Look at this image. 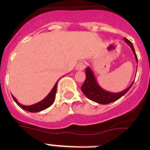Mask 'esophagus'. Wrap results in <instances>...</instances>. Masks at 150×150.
Here are the masks:
<instances>
[{"instance_id":"esophagus-1","label":"esophagus","mask_w":150,"mask_h":150,"mask_svg":"<svg viewBox=\"0 0 150 150\" xmlns=\"http://www.w3.org/2000/svg\"><path fill=\"white\" fill-rule=\"evenodd\" d=\"M86 66V62H84V61H81V62H79V63L77 64V66H76V69L78 70V71H83V70L85 69Z\"/></svg>"}]
</instances>
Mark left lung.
Masks as SVG:
<instances>
[{"label":"left lung","instance_id":"1","mask_svg":"<svg viewBox=\"0 0 150 150\" xmlns=\"http://www.w3.org/2000/svg\"><path fill=\"white\" fill-rule=\"evenodd\" d=\"M124 40L129 47H131L132 51L134 54V56H135V59L137 63V57L136 53H135V50L134 48L133 44L126 38H124ZM133 83H134V82L130 84V86H129L128 88H126V90H124L121 92L112 93V92L106 91L98 85L97 81L95 79L94 73L88 67L86 68V79H85L83 84L81 86V91L91 100L94 101L95 103H99V104L106 105V104H109V103H111L113 102H115L117 99H119L121 97H122L123 95L130 89Z\"/></svg>","mask_w":150,"mask_h":150}]
</instances>
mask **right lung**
Returning <instances> with one entry per match:
<instances>
[{
  "label": "right lung",
  "mask_w": 150,
  "mask_h": 150,
  "mask_svg": "<svg viewBox=\"0 0 150 150\" xmlns=\"http://www.w3.org/2000/svg\"><path fill=\"white\" fill-rule=\"evenodd\" d=\"M57 83H58V81L56 82V83L55 84V86H53L52 90L50 91L48 95L44 98V99L39 103L33 104V105H30V106H24L21 103H19L18 101L16 100V98L13 96V99L16 102V104L18 105L23 110H25L27 111L32 112V113H36V112H40L48 108L51 105H52V103H54L55 98V93H56V89H57Z\"/></svg>",
  "instance_id": "1"
}]
</instances>
